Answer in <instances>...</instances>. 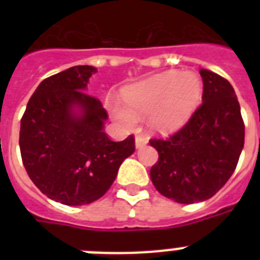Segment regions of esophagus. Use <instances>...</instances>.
Masks as SVG:
<instances>
[{
	"label": "esophagus",
	"instance_id": "esophagus-1",
	"mask_svg": "<svg viewBox=\"0 0 260 260\" xmlns=\"http://www.w3.org/2000/svg\"><path fill=\"white\" fill-rule=\"evenodd\" d=\"M147 144V140L143 136H136V139H135V147L136 148H143V147L146 146Z\"/></svg>",
	"mask_w": 260,
	"mask_h": 260
}]
</instances>
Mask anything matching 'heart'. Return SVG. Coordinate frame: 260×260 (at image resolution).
Listing matches in <instances>:
<instances>
[{"label":"heart","instance_id":"heart-1","mask_svg":"<svg viewBox=\"0 0 260 260\" xmlns=\"http://www.w3.org/2000/svg\"><path fill=\"white\" fill-rule=\"evenodd\" d=\"M202 93V79L193 71H165L124 87V102L112 98L108 109L125 129H134L138 117L147 114L150 129L169 135L190 121L201 104Z\"/></svg>","mask_w":260,"mask_h":260}]
</instances>
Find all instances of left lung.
<instances>
[{"label": "left lung", "instance_id": "left-lung-1", "mask_svg": "<svg viewBox=\"0 0 260 260\" xmlns=\"http://www.w3.org/2000/svg\"><path fill=\"white\" fill-rule=\"evenodd\" d=\"M200 74L202 105L179 132L150 142L159 154L151 181L178 204L213 197L234 174L244 146V122L232 85L206 69Z\"/></svg>", "mask_w": 260, "mask_h": 260}]
</instances>
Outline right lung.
<instances>
[{
    "mask_svg": "<svg viewBox=\"0 0 260 260\" xmlns=\"http://www.w3.org/2000/svg\"><path fill=\"white\" fill-rule=\"evenodd\" d=\"M97 69L74 66L44 79L28 101L20 128L26 173L39 190L63 205L94 202L109 190L135 152L134 136L112 142L108 114L87 93Z\"/></svg>",
    "mask_w": 260,
    "mask_h": 260,
    "instance_id": "add662e5",
    "label": "right lung"
}]
</instances>
